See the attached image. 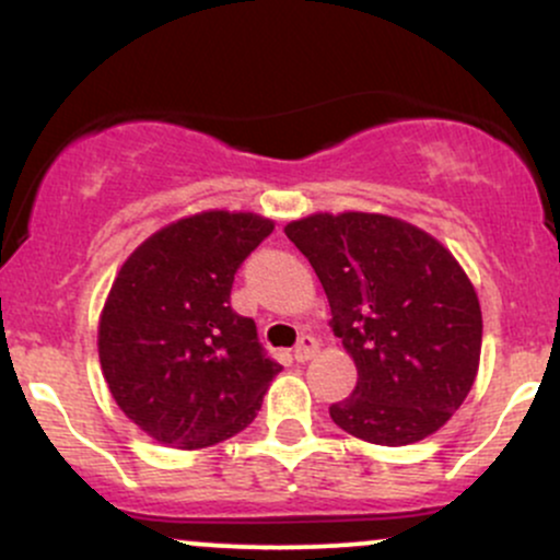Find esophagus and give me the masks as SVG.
I'll list each match as a JSON object with an SVG mask.
<instances>
[{
    "label": "esophagus",
    "instance_id": "1",
    "mask_svg": "<svg viewBox=\"0 0 560 560\" xmlns=\"http://www.w3.org/2000/svg\"><path fill=\"white\" fill-rule=\"evenodd\" d=\"M318 352V342L313 337H300V342H298V347H294V361L298 363H305V361H311L313 355H316Z\"/></svg>",
    "mask_w": 560,
    "mask_h": 560
}]
</instances>
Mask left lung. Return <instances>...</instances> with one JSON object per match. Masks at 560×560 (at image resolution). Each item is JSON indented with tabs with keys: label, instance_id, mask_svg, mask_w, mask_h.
Segmentation results:
<instances>
[{
	"label": "left lung",
	"instance_id": "1",
	"mask_svg": "<svg viewBox=\"0 0 560 560\" xmlns=\"http://www.w3.org/2000/svg\"><path fill=\"white\" fill-rule=\"evenodd\" d=\"M316 271L334 334L358 369L331 421L374 445L445 427L471 389L481 311L458 260L427 231L376 213H318L284 229Z\"/></svg>",
	"mask_w": 560,
	"mask_h": 560
}]
</instances>
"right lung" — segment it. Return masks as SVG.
Wrapping results in <instances>:
<instances>
[{"label":"right lung","instance_id":"add662e5","mask_svg":"<svg viewBox=\"0 0 560 560\" xmlns=\"http://www.w3.org/2000/svg\"><path fill=\"white\" fill-rule=\"evenodd\" d=\"M273 231L268 218L210 210L152 234L120 268L100 320V363L141 432L197 450L258 416L281 365L231 307L234 276Z\"/></svg>","mask_w":560,"mask_h":560}]
</instances>
